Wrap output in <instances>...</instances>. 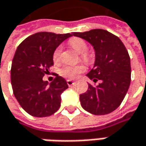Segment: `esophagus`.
Returning <instances> with one entry per match:
<instances>
[{"label":"esophagus","mask_w":146,"mask_h":146,"mask_svg":"<svg viewBox=\"0 0 146 146\" xmlns=\"http://www.w3.org/2000/svg\"><path fill=\"white\" fill-rule=\"evenodd\" d=\"M66 83H67V84H68V86H69V87L72 86V85L75 84V82L72 81V80H66Z\"/></svg>","instance_id":"esophagus-1"}]
</instances>
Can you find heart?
Wrapping results in <instances>:
<instances>
[{"mask_svg": "<svg viewBox=\"0 0 146 146\" xmlns=\"http://www.w3.org/2000/svg\"><path fill=\"white\" fill-rule=\"evenodd\" d=\"M70 45L79 53H82V58L85 61H88L90 58V55L88 53H85L88 48L87 43L85 42L83 39L80 38H74L70 40ZM62 53V46H58L54 50L53 54V58L54 62H58L61 57ZM85 70V66L84 65H76V66H64L60 69V75L66 78L68 80H73L80 74L83 73Z\"/></svg>", "mask_w": 146, "mask_h": 146, "instance_id": "obj_1", "label": "heart"}]
</instances>
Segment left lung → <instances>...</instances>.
<instances>
[{
    "mask_svg": "<svg viewBox=\"0 0 146 146\" xmlns=\"http://www.w3.org/2000/svg\"><path fill=\"white\" fill-rule=\"evenodd\" d=\"M87 40L95 50V63L87 76L97 86L88 84L87 92L80 95L82 107L96 115L111 113L122 103L131 83L130 57L118 36L103 29L73 32Z\"/></svg>",
    "mask_w": 146,
    "mask_h": 146,
    "instance_id": "left-lung-1",
    "label": "left lung"
}]
</instances>
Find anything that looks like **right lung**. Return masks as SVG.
<instances>
[{
  "mask_svg": "<svg viewBox=\"0 0 146 146\" xmlns=\"http://www.w3.org/2000/svg\"><path fill=\"white\" fill-rule=\"evenodd\" d=\"M73 34L37 32L19 45L11 66V84L15 98L22 108L35 117L54 114L61 106V94L67 88L64 78L54 74L48 84L43 77L53 65L54 50Z\"/></svg>",
  "mask_w": 146,
  "mask_h": 146,
  "instance_id": "obj_1",
  "label": "right lung"
}]
</instances>
